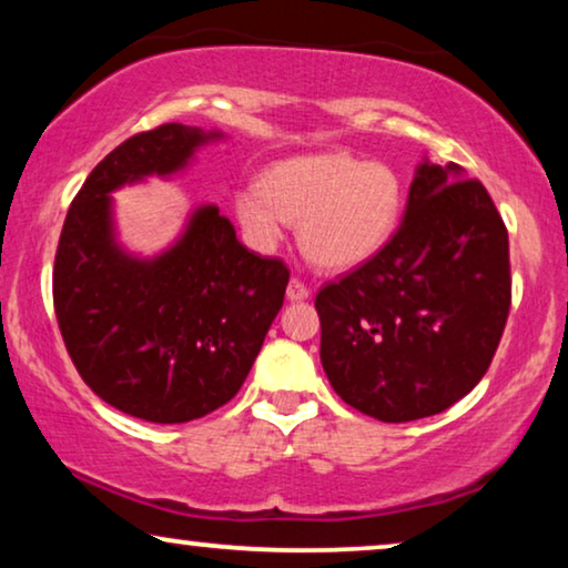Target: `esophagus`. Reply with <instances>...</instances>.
Instances as JSON below:
<instances>
[{
	"label": "esophagus",
	"mask_w": 568,
	"mask_h": 568,
	"mask_svg": "<svg viewBox=\"0 0 568 568\" xmlns=\"http://www.w3.org/2000/svg\"><path fill=\"white\" fill-rule=\"evenodd\" d=\"M307 297H310L307 284L300 282V278H292L290 286H286V300H290V302H302V300H307Z\"/></svg>",
	"instance_id": "1"
}]
</instances>
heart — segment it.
I'll use <instances>...</instances> for the list:
<instances>
[{"label":"heart","instance_id":"1","mask_svg":"<svg viewBox=\"0 0 568 568\" xmlns=\"http://www.w3.org/2000/svg\"><path fill=\"white\" fill-rule=\"evenodd\" d=\"M403 185L385 162L317 152L271 165L235 191L232 209L247 245L268 253L300 222L302 251L317 266L346 271L383 251L398 224Z\"/></svg>","mask_w":568,"mask_h":568}]
</instances>
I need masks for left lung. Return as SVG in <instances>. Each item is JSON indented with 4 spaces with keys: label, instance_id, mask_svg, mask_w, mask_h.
<instances>
[{
    "label": "left lung",
    "instance_id": "1",
    "mask_svg": "<svg viewBox=\"0 0 568 568\" xmlns=\"http://www.w3.org/2000/svg\"><path fill=\"white\" fill-rule=\"evenodd\" d=\"M511 302L509 237L455 162L424 158L383 251L315 297L333 390L377 422L426 418L486 375Z\"/></svg>",
    "mask_w": 568,
    "mask_h": 568
}]
</instances>
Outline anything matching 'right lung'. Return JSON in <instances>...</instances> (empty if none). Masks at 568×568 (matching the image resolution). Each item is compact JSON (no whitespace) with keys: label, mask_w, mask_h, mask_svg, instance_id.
<instances>
[{"label":"right lung","mask_w":568,"mask_h":568,"mask_svg":"<svg viewBox=\"0 0 568 568\" xmlns=\"http://www.w3.org/2000/svg\"><path fill=\"white\" fill-rule=\"evenodd\" d=\"M204 131L162 123L115 146L77 193L53 263V307L90 390L123 414L185 424L235 398L284 305L290 268L240 243L220 206L191 209L165 251L131 253L119 240L113 191L170 181Z\"/></svg>","instance_id":"obj_1"}]
</instances>
